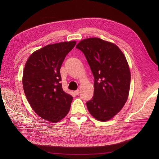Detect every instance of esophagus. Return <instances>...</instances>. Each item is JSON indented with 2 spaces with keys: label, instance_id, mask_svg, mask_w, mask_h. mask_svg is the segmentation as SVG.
<instances>
[{
  "label": "esophagus",
  "instance_id": "34e87169",
  "mask_svg": "<svg viewBox=\"0 0 159 159\" xmlns=\"http://www.w3.org/2000/svg\"><path fill=\"white\" fill-rule=\"evenodd\" d=\"M75 95H79V94L80 93L79 89H77V90H76V91H75Z\"/></svg>",
  "mask_w": 159,
  "mask_h": 159
}]
</instances>
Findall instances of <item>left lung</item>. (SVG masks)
Listing matches in <instances>:
<instances>
[{
	"instance_id": "left-lung-1",
	"label": "left lung",
	"mask_w": 159,
	"mask_h": 159,
	"mask_svg": "<svg viewBox=\"0 0 159 159\" xmlns=\"http://www.w3.org/2000/svg\"><path fill=\"white\" fill-rule=\"evenodd\" d=\"M76 48L84 54L94 77L93 97L86 102L88 110L98 120H110L128 97L131 75L126 58L118 46L98 38L83 40Z\"/></svg>"
}]
</instances>
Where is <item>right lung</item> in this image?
Instances as JSON below:
<instances>
[{
    "label": "right lung",
    "instance_id": "obj_1",
    "mask_svg": "<svg viewBox=\"0 0 159 159\" xmlns=\"http://www.w3.org/2000/svg\"><path fill=\"white\" fill-rule=\"evenodd\" d=\"M75 41L49 44L30 55L24 67L22 84L33 110L52 122L68 113L73 97L62 89L60 70Z\"/></svg>",
    "mask_w": 159,
    "mask_h": 159
}]
</instances>
